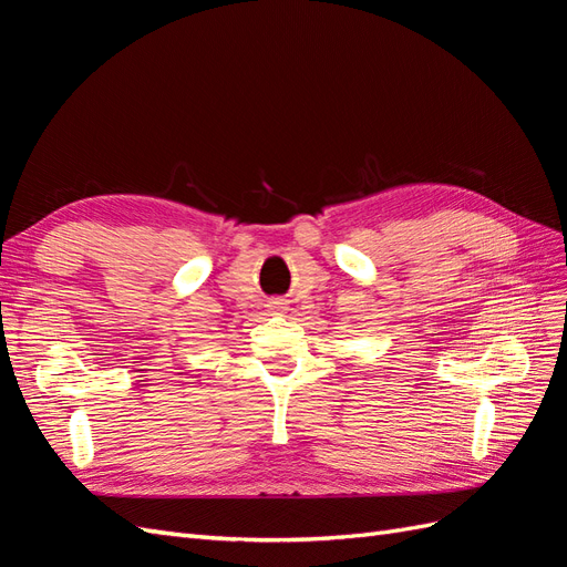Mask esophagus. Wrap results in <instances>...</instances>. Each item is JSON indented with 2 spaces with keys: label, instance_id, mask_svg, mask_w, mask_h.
Wrapping results in <instances>:
<instances>
[{
  "label": "esophagus",
  "instance_id": "34e87169",
  "mask_svg": "<svg viewBox=\"0 0 567 567\" xmlns=\"http://www.w3.org/2000/svg\"><path fill=\"white\" fill-rule=\"evenodd\" d=\"M274 305H281V302H274Z\"/></svg>",
  "mask_w": 567,
  "mask_h": 567
}]
</instances>
